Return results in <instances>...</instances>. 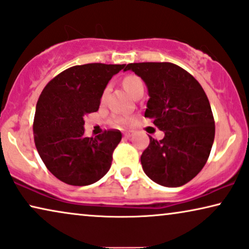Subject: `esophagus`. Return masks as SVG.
<instances>
[{
	"label": "esophagus",
	"instance_id": "esophagus-1",
	"mask_svg": "<svg viewBox=\"0 0 249 249\" xmlns=\"http://www.w3.org/2000/svg\"><path fill=\"white\" fill-rule=\"evenodd\" d=\"M133 132H132V131H126V132H125V133H124V135H125V138H127V139H130L131 137H133Z\"/></svg>",
	"mask_w": 249,
	"mask_h": 249
}]
</instances>
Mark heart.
<instances>
[{
    "mask_svg": "<svg viewBox=\"0 0 249 249\" xmlns=\"http://www.w3.org/2000/svg\"><path fill=\"white\" fill-rule=\"evenodd\" d=\"M123 86L126 90L128 94H131L132 97L137 93L138 91L143 90V82L142 79L137 75H127L125 76L124 79H123ZM127 122V118L125 116H115L112 118V123L115 125H122L125 124Z\"/></svg>",
    "mask_w": 249,
    "mask_h": 249,
    "instance_id": "obj_1",
    "label": "heart"
}]
</instances>
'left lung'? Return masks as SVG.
Listing matches in <instances>:
<instances>
[{"instance_id":"obj_1","label":"left lung","mask_w":249,"mask_h":249,"mask_svg":"<svg viewBox=\"0 0 249 249\" xmlns=\"http://www.w3.org/2000/svg\"><path fill=\"white\" fill-rule=\"evenodd\" d=\"M143 79L149 100L144 117L151 118L165 137L142 152L144 173L156 183L181 187L206 164L215 137V123L207 95L196 78L171 62L128 64Z\"/></svg>"}]
</instances>
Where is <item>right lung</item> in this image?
Wrapping results in <instances>:
<instances>
[{"mask_svg":"<svg viewBox=\"0 0 249 249\" xmlns=\"http://www.w3.org/2000/svg\"><path fill=\"white\" fill-rule=\"evenodd\" d=\"M124 67L74 66L52 78L39 95L33 124L36 149L46 168L65 183L92 184L110 168L122 133L108 130L85 137L84 117L98 111L108 82Z\"/></svg>","mask_w":249,"mask_h":249,"instance_id":"1","label":"right lung"}]
</instances>
